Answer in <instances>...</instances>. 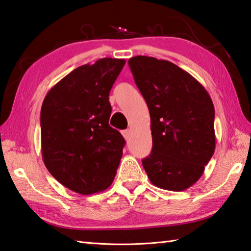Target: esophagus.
Listing matches in <instances>:
<instances>
[{
  "instance_id": "1",
  "label": "esophagus",
  "mask_w": 251,
  "mask_h": 251,
  "mask_svg": "<svg viewBox=\"0 0 251 251\" xmlns=\"http://www.w3.org/2000/svg\"><path fill=\"white\" fill-rule=\"evenodd\" d=\"M130 134H131V131H130L129 129L122 131V135H124V138H125L126 140H127V139L130 138Z\"/></svg>"
}]
</instances>
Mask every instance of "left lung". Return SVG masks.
<instances>
[{
	"instance_id": "left-lung-1",
	"label": "left lung",
	"mask_w": 251,
	"mask_h": 251,
	"mask_svg": "<svg viewBox=\"0 0 251 251\" xmlns=\"http://www.w3.org/2000/svg\"><path fill=\"white\" fill-rule=\"evenodd\" d=\"M127 63L150 110L153 149L142 160L150 181L165 190H186L199 180L215 151L212 99L169 61L138 55Z\"/></svg>"
}]
</instances>
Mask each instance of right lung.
Here are the masks:
<instances>
[{
    "instance_id": "add662e5",
    "label": "right lung",
    "mask_w": 251,
    "mask_h": 251,
    "mask_svg": "<svg viewBox=\"0 0 251 251\" xmlns=\"http://www.w3.org/2000/svg\"><path fill=\"white\" fill-rule=\"evenodd\" d=\"M125 64L103 58L78 67L42 102V159L56 180L79 195L107 189L120 164L126 141L109 126V93Z\"/></svg>"
}]
</instances>
